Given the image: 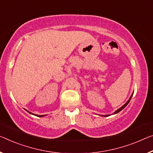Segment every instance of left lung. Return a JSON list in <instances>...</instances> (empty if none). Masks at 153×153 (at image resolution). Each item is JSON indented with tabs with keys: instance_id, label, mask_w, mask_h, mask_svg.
I'll return each mask as SVG.
<instances>
[{
	"instance_id": "obj_1",
	"label": "left lung",
	"mask_w": 153,
	"mask_h": 153,
	"mask_svg": "<svg viewBox=\"0 0 153 153\" xmlns=\"http://www.w3.org/2000/svg\"><path fill=\"white\" fill-rule=\"evenodd\" d=\"M133 92L132 93V94H131V97L130 98H129V99L128 100V101H127V102H126V103H125V104H124V105H123V106H122L120 108H119V109H117L116 110V111H115L114 113H113V114H111V115H114V114H117V113H119L120 111H122V110H123V109H124V107H125L126 106V105H127L128 104V103H129V102H130V100H131V98H132V96H133ZM100 116H102V117H107V116H110V115H100Z\"/></svg>"
}]
</instances>
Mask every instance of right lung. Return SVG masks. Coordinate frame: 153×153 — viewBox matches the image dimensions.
I'll return each instance as SVG.
<instances>
[{"label":"right lung","mask_w":153,"mask_h":153,"mask_svg":"<svg viewBox=\"0 0 153 153\" xmlns=\"http://www.w3.org/2000/svg\"><path fill=\"white\" fill-rule=\"evenodd\" d=\"M26 111H27V112H29V114H32V115H34V116H37V117H44V116H46V115H36V114H32L31 112H29V111H27V109H25Z\"/></svg>","instance_id":"obj_1"}]
</instances>
